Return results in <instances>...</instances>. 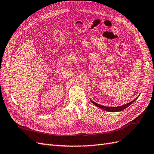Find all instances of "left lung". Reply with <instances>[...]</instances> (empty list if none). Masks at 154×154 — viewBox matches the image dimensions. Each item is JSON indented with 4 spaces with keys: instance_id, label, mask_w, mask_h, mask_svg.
Returning <instances> with one entry per match:
<instances>
[{
    "instance_id": "left-lung-1",
    "label": "left lung",
    "mask_w": 154,
    "mask_h": 154,
    "mask_svg": "<svg viewBox=\"0 0 154 154\" xmlns=\"http://www.w3.org/2000/svg\"><path fill=\"white\" fill-rule=\"evenodd\" d=\"M138 97L136 98L134 100H133V101L130 102L129 103H126V104H125V105L121 106H117V107H108V106H104L100 105V104H98V103H96V102H94V101L91 100V101L92 103H93L94 105H95L96 106L99 107V108H102V109H104V110L107 111V112H120V111H122V110L125 109V108H127V107H128L131 104H132V103H133L136 100H137V99L138 98Z\"/></svg>"
}]
</instances>
